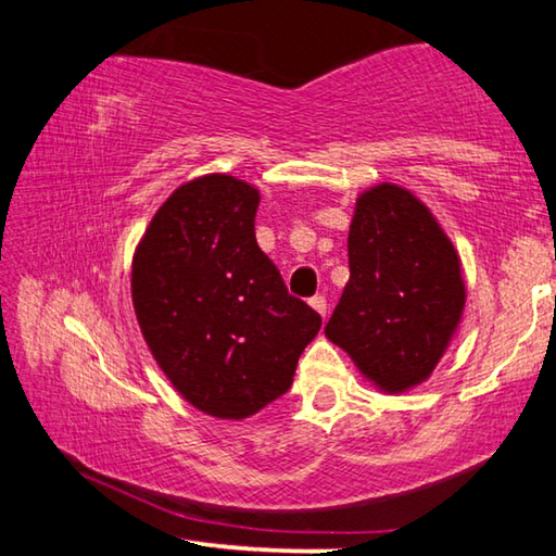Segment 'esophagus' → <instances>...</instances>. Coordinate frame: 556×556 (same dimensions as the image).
<instances>
[{
	"mask_svg": "<svg viewBox=\"0 0 556 556\" xmlns=\"http://www.w3.org/2000/svg\"><path fill=\"white\" fill-rule=\"evenodd\" d=\"M308 304H312V308L316 314H321V316H326V312H328V304H326V296H321V294H316L312 301H308Z\"/></svg>",
	"mask_w": 556,
	"mask_h": 556,
	"instance_id": "34e87169",
	"label": "esophagus"
}]
</instances>
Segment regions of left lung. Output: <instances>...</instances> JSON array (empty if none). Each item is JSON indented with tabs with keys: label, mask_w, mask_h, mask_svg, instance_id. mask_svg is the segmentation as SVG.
I'll list each match as a JSON object with an SVG mask.
<instances>
[{
	"label": "left lung",
	"mask_w": 556,
	"mask_h": 556,
	"mask_svg": "<svg viewBox=\"0 0 556 556\" xmlns=\"http://www.w3.org/2000/svg\"><path fill=\"white\" fill-rule=\"evenodd\" d=\"M351 279L326 338L375 390L425 384L464 324L458 250L409 188L382 181L357 193L348 232Z\"/></svg>",
	"instance_id": "1"
}]
</instances>
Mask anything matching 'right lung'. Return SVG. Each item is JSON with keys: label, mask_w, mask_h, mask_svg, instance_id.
Returning <instances> with one entry per match:
<instances>
[{"label": "right lung", "mask_w": 556, "mask_h": 556, "mask_svg": "<svg viewBox=\"0 0 556 556\" xmlns=\"http://www.w3.org/2000/svg\"><path fill=\"white\" fill-rule=\"evenodd\" d=\"M260 199L230 174L186 181L131 257V304L149 351L188 404L218 419H248L281 397L321 328L260 250Z\"/></svg>", "instance_id": "add662e5"}]
</instances>
